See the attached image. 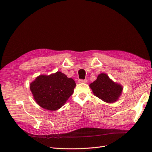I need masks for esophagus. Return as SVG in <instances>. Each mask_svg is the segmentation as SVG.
Instances as JSON below:
<instances>
[{"label": "esophagus", "mask_w": 152, "mask_h": 152, "mask_svg": "<svg viewBox=\"0 0 152 152\" xmlns=\"http://www.w3.org/2000/svg\"><path fill=\"white\" fill-rule=\"evenodd\" d=\"M87 82V79H79V80H78V82L79 83H86V82Z\"/></svg>", "instance_id": "1"}]
</instances>
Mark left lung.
<instances>
[{
    "label": "left lung",
    "mask_w": 152,
    "mask_h": 152,
    "mask_svg": "<svg viewBox=\"0 0 152 152\" xmlns=\"http://www.w3.org/2000/svg\"><path fill=\"white\" fill-rule=\"evenodd\" d=\"M89 87L96 97L109 103L117 102L123 90L121 84L112 81L108 75L103 73L99 74Z\"/></svg>",
    "instance_id": "obj_1"
}]
</instances>
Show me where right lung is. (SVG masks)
<instances>
[{
  "label": "right lung",
  "instance_id": "obj_1",
  "mask_svg": "<svg viewBox=\"0 0 152 152\" xmlns=\"http://www.w3.org/2000/svg\"><path fill=\"white\" fill-rule=\"evenodd\" d=\"M76 86L72 78L57 72L49 75H40L31 82L30 88L36 103L50 111L62 107Z\"/></svg>",
  "mask_w": 152,
  "mask_h": 152
}]
</instances>
